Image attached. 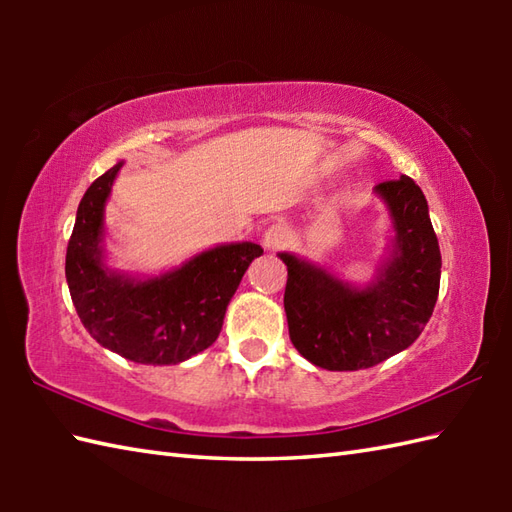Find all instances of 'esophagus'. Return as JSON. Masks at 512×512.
Here are the masks:
<instances>
[{
	"label": "esophagus",
	"mask_w": 512,
	"mask_h": 512,
	"mask_svg": "<svg viewBox=\"0 0 512 512\" xmlns=\"http://www.w3.org/2000/svg\"><path fill=\"white\" fill-rule=\"evenodd\" d=\"M262 242H264L266 250H281V248H286L290 242V231L284 224H273L264 233Z\"/></svg>",
	"instance_id": "1"
}]
</instances>
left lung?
<instances>
[{
    "label": "left lung",
    "mask_w": 512,
    "mask_h": 512,
    "mask_svg": "<svg viewBox=\"0 0 512 512\" xmlns=\"http://www.w3.org/2000/svg\"><path fill=\"white\" fill-rule=\"evenodd\" d=\"M394 244L372 284L356 288L292 253L284 308L290 341L312 365L330 372L374 367L418 339L431 319L440 290V246L427 198L407 176L380 182Z\"/></svg>",
    "instance_id": "8db88e82"
}]
</instances>
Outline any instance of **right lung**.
<instances>
[{"label":"right lung","mask_w":512,"mask_h":512,"mask_svg":"<svg viewBox=\"0 0 512 512\" xmlns=\"http://www.w3.org/2000/svg\"><path fill=\"white\" fill-rule=\"evenodd\" d=\"M121 167L118 162L85 191L65 255V279L92 339L127 361L176 365L215 343L228 301L264 250L253 242L224 244L160 277L114 273L103 262V217Z\"/></svg>","instance_id":"obj_1"}]
</instances>
